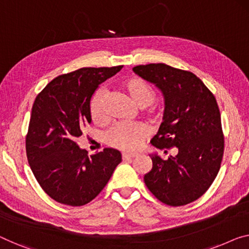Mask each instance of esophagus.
Returning a JSON list of instances; mask_svg holds the SVG:
<instances>
[{"mask_svg":"<svg viewBox=\"0 0 249 249\" xmlns=\"http://www.w3.org/2000/svg\"><path fill=\"white\" fill-rule=\"evenodd\" d=\"M123 160H126V159H133V158H136L137 154L136 153H123Z\"/></svg>","mask_w":249,"mask_h":249,"instance_id":"34e87169","label":"esophagus"}]
</instances>
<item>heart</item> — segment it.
I'll list each match as a JSON object with an SVG mask.
<instances>
[{
	"label": "heart",
	"instance_id": "heart-1",
	"mask_svg": "<svg viewBox=\"0 0 249 249\" xmlns=\"http://www.w3.org/2000/svg\"><path fill=\"white\" fill-rule=\"evenodd\" d=\"M123 88L132 101L141 108L150 105L155 98V91L150 84L141 78H132L123 84ZM107 91L98 89L92 95L89 103V112L95 123L102 124L107 121L106 112ZM148 134V129L144 124L118 123L110 127L105 134V141L108 145L124 151H134L139 148Z\"/></svg>",
	"mask_w": 249,
	"mask_h": 249
}]
</instances>
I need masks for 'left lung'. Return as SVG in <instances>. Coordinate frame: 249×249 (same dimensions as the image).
<instances>
[{"mask_svg": "<svg viewBox=\"0 0 249 249\" xmlns=\"http://www.w3.org/2000/svg\"><path fill=\"white\" fill-rule=\"evenodd\" d=\"M133 71L164 97L163 122L152 145L178 148L168 160L150 154L153 166L144 182L165 205H188L205 194L220 169L225 142L216 98L190 71L165 64L136 66Z\"/></svg>", "mask_w": 249, "mask_h": 249, "instance_id": "1", "label": "left lung"}]
</instances>
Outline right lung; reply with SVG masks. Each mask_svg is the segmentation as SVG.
Instances as JSON below:
<instances>
[{
	"mask_svg": "<svg viewBox=\"0 0 249 249\" xmlns=\"http://www.w3.org/2000/svg\"><path fill=\"white\" fill-rule=\"evenodd\" d=\"M122 68H80L58 76L33 103L25 137L28 161L40 187L59 203L78 207L90 202L122 161L115 148L88 157L76 142L91 122L92 94Z\"/></svg>",
	"mask_w": 249,
	"mask_h": 249,
	"instance_id": "right-lung-1",
	"label": "right lung"
}]
</instances>
